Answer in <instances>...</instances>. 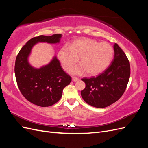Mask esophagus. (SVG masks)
Wrapping results in <instances>:
<instances>
[{"instance_id":"34e87169","label":"esophagus","mask_w":148,"mask_h":148,"mask_svg":"<svg viewBox=\"0 0 148 148\" xmlns=\"http://www.w3.org/2000/svg\"><path fill=\"white\" fill-rule=\"evenodd\" d=\"M78 80V78L77 77H72V81L75 82H77Z\"/></svg>"}]
</instances>
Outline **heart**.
Listing matches in <instances>:
<instances>
[{
  "label": "heart",
  "mask_w": 148,
  "mask_h": 148,
  "mask_svg": "<svg viewBox=\"0 0 148 148\" xmlns=\"http://www.w3.org/2000/svg\"><path fill=\"white\" fill-rule=\"evenodd\" d=\"M114 56V49L107 42L99 43L95 40H75L69 46L65 45L57 52V58L65 70L69 71L79 58L80 63L70 70L74 75L84 71L88 75H97L107 69Z\"/></svg>",
  "instance_id": "b5f03b06"
}]
</instances>
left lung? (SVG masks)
<instances>
[{"label": "left lung", "mask_w": 148, "mask_h": 148, "mask_svg": "<svg viewBox=\"0 0 148 148\" xmlns=\"http://www.w3.org/2000/svg\"><path fill=\"white\" fill-rule=\"evenodd\" d=\"M114 59L104 72L96 77L83 78L86 87L81 91L83 100L97 108H104L123 95L130 76V65L117 44L114 45Z\"/></svg>", "instance_id": "left-lung-1"}]
</instances>
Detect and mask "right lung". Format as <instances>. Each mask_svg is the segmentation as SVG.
<instances>
[{"label":"right lung","instance_id":"right-lung-1","mask_svg":"<svg viewBox=\"0 0 148 148\" xmlns=\"http://www.w3.org/2000/svg\"><path fill=\"white\" fill-rule=\"evenodd\" d=\"M62 36L41 35L31 39L16 58L15 73L18 86L26 99L38 106L49 107L59 101L64 88L70 83L71 77L62 69L56 56L48 64L39 69L29 64V57L35 44L60 43Z\"/></svg>","mask_w":148,"mask_h":148}]
</instances>
